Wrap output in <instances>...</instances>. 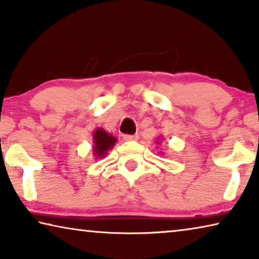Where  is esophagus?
I'll return each mask as SVG.
<instances>
[{
	"mask_svg": "<svg viewBox=\"0 0 259 259\" xmlns=\"http://www.w3.org/2000/svg\"><path fill=\"white\" fill-rule=\"evenodd\" d=\"M139 137L138 135H123V139L124 140H137Z\"/></svg>",
	"mask_w": 259,
	"mask_h": 259,
	"instance_id": "esophagus-1",
	"label": "esophagus"
}]
</instances>
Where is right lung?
I'll return each mask as SVG.
<instances>
[{
  "label": "right lung",
  "mask_w": 259,
  "mask_h": 259,
  "mask_svg": "<svg viewBox=\"0 0 259 259\" xmlns=\"http://www.w3.org/2000/svg\"><path fill=\"white\" fill-rule=\"evenodd\" d=\"M116 138L111 134H107L103 128H98L94 133V154L96 157H103L107 152L114 147Z\"/></svg>",
  "instance_id": "add662e5"
}]
</instances>
